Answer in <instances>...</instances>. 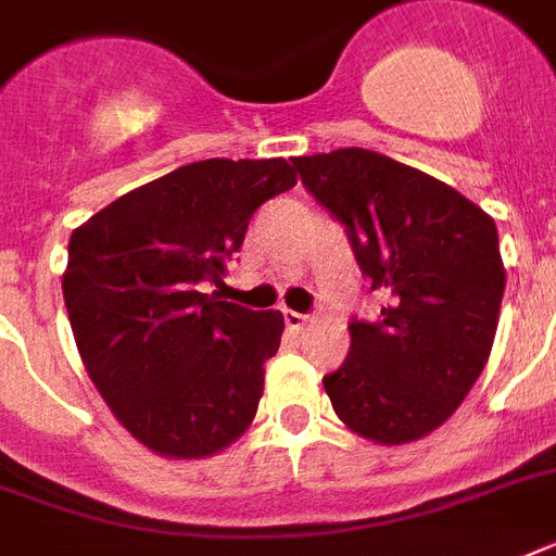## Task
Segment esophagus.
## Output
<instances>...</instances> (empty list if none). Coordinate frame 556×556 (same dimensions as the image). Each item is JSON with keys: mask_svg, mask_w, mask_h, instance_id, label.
Segmentation results:
<instances>
[{"mask_svg": "<svg viewBox=\"0 0 556 556\" xmlns=\"http://www.w3.org/2000/svg\"><path fill=\"white\" fill-rule=\"evenodd\" d=\"M282 320H286V326L291 331H303L305 326H308V317L300 312H291V308H286V312H282Z\"/></svg>", "mask_w": 556, "mask_h": 556, "instance_id": "1", "label": "esophagus"}]
</instances>
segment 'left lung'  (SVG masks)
I'll return each instance as SVG.
<instances>
[{
  "label": "left lung",
  "instance_id": "left-lung-1",
  "mask_svg": "<svg viewBox=\"0 0 556 556\" xmlns=\"http://www.w3.org/2000/svg\"><path fill=\"white\" fill-rule=\"evenodd\" d=\"M305 190L346 227L383 305L352 320L323 378L349 430L406 444L447 421L491 357L505 265L493 218L421 169L361 147L291 159Z\"/></svg>",
  "mask_w": 556,
  "mask_h": 556
}]
</instances>
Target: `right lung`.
<instances>
[{
	"label": "right lung",
	"mask_w": 556,
	"mask_h": 556,
	"mask_svg": "<svg viewBox=\"0 0 556 556\" xmlns=\"http://www.w3.org/2000/svg\"><path fill=\"white\" fill-rule=\"evenodd\" d=\"M294 185L286 159L195 161L68 239L63 296L83 366L152 453L213 456L253 421L286 323L204 294V282H222L262 201Z\"/></svg>",
	"instance_id": "add662e5"
}]
</instances>
